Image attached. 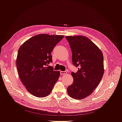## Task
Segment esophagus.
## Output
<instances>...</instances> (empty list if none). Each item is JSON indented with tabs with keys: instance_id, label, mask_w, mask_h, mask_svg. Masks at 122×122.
Here are the masks:
<instances>
[{
	"instance_id": "1",
	"label": "esophagus",
	"mask_w": 122,
	"mask_h": 122,
	"mask_svg": "<svg viewBox=\"0 0 122 122\" xmlns=\"http://www.w3.org/2000/svg\"><path fill=\"white\" fill-rule=\"evenodd\" d=\"M60 74H61V75H65V74H67V72H66V71H60Z\"/></svg>"
}]
</instances>
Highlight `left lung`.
Returning <instances> with one entry per match:
<instances>
[{"instance_id":"1","label":"left lung","mask_w":122,"mask_h":122,"mask_svg":"<svg viewBox=\"0 0 122 122\" xmlns=\"http://www.w3.org/2000/svg\"><path fill=\"white\" fill-rule=\"evenodd\" d=\"M72 53L73 64L78 67L72 72L73 83L67 88L72 98L83 99L93 93L104 74L103 55L99 48L89 39L82 36H67Z\"/></svg>"}]
</instances>
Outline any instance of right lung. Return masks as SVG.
I'll return each instance as SVG.
<instances>
[{"instance_id":"right-lung-1","label":"right lung","mask_w":122,"mask_h":122,"mask_svg":"<svg viewBox=\"0 0 122 122\" xmlns=\"http://www.w3.org/2000/svg\"><path fill=\"white\" fill-rule=\"evenodd\" d=\"M62 35L39 34L32 36L18 50L16 65L19 78L26 89L37 97L47 96L60 77L48 64L52 61L51 52L63 39Z\"/></svg>"}]
</instances>
